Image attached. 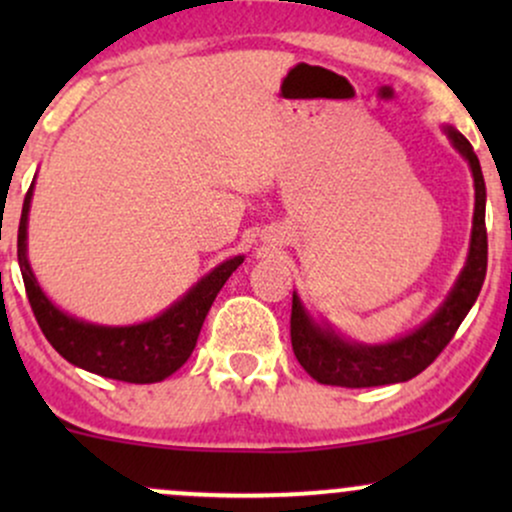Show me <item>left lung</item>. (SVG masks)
Instances as JSON below:
<instances>
[{
    "label": "left lung",
    "mask_w": 512,
    "mask_h": 512,
    "mask_svg": "<svg viewBox=\"0 0 512 512\" xmlns=\"http://www.w3.org/2000/svg\"><path fill=\"white\" fill-rule=\"evenodd\" d=\"M452 144L469 161L474 175V228L472 245H469L467 267L457 279L455 289L424 327L411 332L409 337L385 346H358L339 339L330 330L310 322L301 308V301L293 296L291 305V346L305 373L320 385L337 387H378L390 383H404L426 370L440 356V351L455 337L457 327L467 317L469 308L477 301L486 279V262H489V240H486V185L481 175L479 158L472 144L457 129H448Z\"/></svg>",
    "instance_id": "obj_1"
}]
</instances>
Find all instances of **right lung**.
I'll list each match as a JSON object with an SVG mask.
<instances>
[{
	"instance_id": "right-lung-1",
	"label": "right lung",
	"mask_w": 512,
	"mask_h": 512,
	"mask_svg": "<svg viewBox=\"0 0 512 512\" xmlns=\"http://www.w3.org/2000/svg\"><path fill=\"white\" fill-rule=\"evenodd\" d=\"M31 195L33 185L28 187L21 209L19 264L35 320L57 354L88 373L122 380V383H161L163 378L175 373L190 358L216 293L240 267L243 257H233L219 264L187 296H182V301L158 315L156 320L132 327L88 325L57 310L35 284L26 260V223Z\"/></svg>"
}]
</instances>
